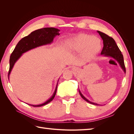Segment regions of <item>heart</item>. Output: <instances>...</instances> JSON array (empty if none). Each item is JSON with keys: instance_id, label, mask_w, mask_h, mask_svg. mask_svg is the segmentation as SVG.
Returning <instances> with one entry per match:
<instances>
[{"instance_id": "1", "label": "heart", "mask_w": 134, "mask_h": 134, "mask_svg": "<svg viewBox=\"0 0 134 134\" xmlns=\"http://www.w3.org/2000/svg\"><path fill=\"white\" fill-rule=\"evenodd\" d=\"M65 44L69 50L82 51L86 55L96 54L102 48L99 38L87 34H79L68 38L66 40Z\"/></svg>"}]
</instances>
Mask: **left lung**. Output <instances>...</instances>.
<instances>
[{"label": "left lung", "instance_id": "8db88e82", "mask_svg": "<svg viewBox=\"0 0 134 134\" xmlns=\"http://www.w3.org/2000/svg\"><path fill=\"white\" fill-rule=\"evenodd\" d=\"M97 32H98L99 35H100V37L102 38L103 42V47L102 51H101L100 54L102 55L103 56L112 58L116 60L117 61V62L119 64L121 68L122 69L125 73H126V69L125 66L123 55L121 54V52L119 49V47L117 46L114 39L111 37H109V36H108L106 34L103 33L102 32L99 31H97ZM79 93L80 96L82 97V98L86 100V102L92 104L97 105V106L100 105L96 103L91 102V101L87 99L86 97L82 94V93H81L79 89Z\"/></svg>", "mask_w": 134, "mask_h": 134}]
</instances>
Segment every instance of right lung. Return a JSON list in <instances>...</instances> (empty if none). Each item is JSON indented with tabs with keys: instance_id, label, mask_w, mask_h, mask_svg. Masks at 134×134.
I'll list each match as a JSON object with an SVG mask.
<instances>
[{
	"instance_id": "1",
	"label": "right lung",
	"mask_w": 134,
	"mask_h": 134,
	"mask_svg": "<svg viewBox=\"0 0 134 134\" xmlns=\"http://www.w3.org/2000/svg\"><path fill=\"white\" fill-rule=\"evenodd\" d=\"M60 30L58 29V28L53 27L43 28L32 32L29 35L26 36V37H23L20 40L17 44V45H16L13 52H12L10 56L8 79H9V75L12 69H13L14 64L24 53L32 49H34V48L51 44L53 42L54 38L56 36L60 35ZM59 80V79L58 80V82L56 84L53 94L46 102L36 105L28 103L27 104L33 107H41L44 106V105L51 102L55 96L56 91H57Z\"/></svg>"
}]
</instances>
